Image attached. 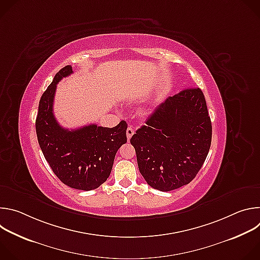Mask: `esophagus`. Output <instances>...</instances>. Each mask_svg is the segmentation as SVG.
I'll return each instance as SVG.
<instances>
[{
	"label": "esophagus",
	"instance_id": "esophagus-1",
	"mask_svg": "<svg viewBox=\"0 0 260 260\" xmlns=\"http://www.w3.org/2000/svg\"><path fill=\"white\" fill-rule=\"evenodd\" d=\"M135 134V131H134V128L132 127V126H128L127 127V129H126V137H127V140L129 141L131 140V138L133 137V135Z\"/></svg>",
	"mask_w": 260,
	"mask_h": 260
}]
</instances>
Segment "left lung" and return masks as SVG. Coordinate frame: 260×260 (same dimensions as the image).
Wrapping results in <instances>:
<instances>
[{
    "label": "left lung",
    "instance_id": "8db88e82",
    "mask_svg": "<svg viewBox=\"0 0 260 260\" xmlns=\"http://www.w3.org/2000/svg\"><path fill=\"white\" fill-rule=\"evenodd\" d=\"M131 139L139 171L154 189L190 183L209 153L212 123L201 88L169 96Z\"/></svg>",
    "mask_w": 260,
    "mask_h": 260
}]
</instances>
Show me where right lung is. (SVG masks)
Here are the masks:
<instances>
[{"instance_id": "add662e5", "label": "right lung", "mask_w": 260, "mask_h": 260, "mask_svg": "<svg viewBox=\"0 0 260 260\" xmlns=\"http://www.w3.org/2000/svg\"><path fill=\"white\" fill-rule=\"evenodd\" d=\"M73 73L66 66L55 74L42 94L36 118V132L45 159L56 177L71 188L92 190L108 179L117 150L126 143L127 124L115 127L89 124L77 129L61 127L53 114L56 84Z\"/></svg>"}]
</instances>
